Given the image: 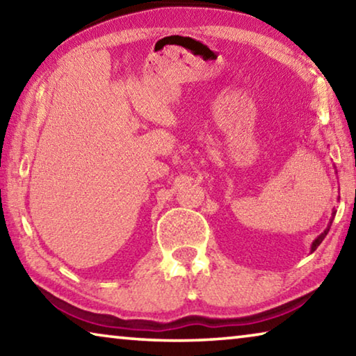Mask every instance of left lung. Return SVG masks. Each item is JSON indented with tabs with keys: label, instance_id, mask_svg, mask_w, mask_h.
I'll return each mask as SVG.
<instances>
[{
	"label": "left lung",
	"instance_id": "left-lung-1",
	"mask_svg": "<svg viewBox=\"0 0 356 356\" xmlns=\"http://www.w3.org/2000/svg\"><path fill=\"white\" fill-rule=\"evenodd\" d=\"M333 215H334V213H333ZM330 222H333V220H331ZM330 226H331V225H330ZM330 226H328L327 229H325V231L321 234V236H318V237L314 240V243H312V248H311L312 251H316V250H317V246L323 242V238H325V237H327V234H328V231H330Z\"/></svg>",
	"mask_w": 356,
	"mask_h": 356
}]
</instances>
